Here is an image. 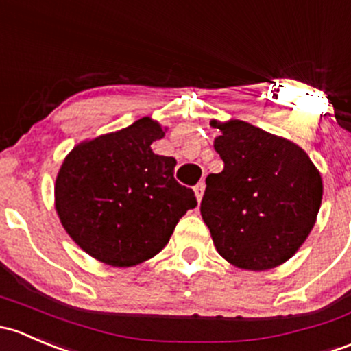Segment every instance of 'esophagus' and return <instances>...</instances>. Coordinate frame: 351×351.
<instances>
[{"label":"esophagus","instance_id":"esophagus-1","mask_svg":"<svg viewBox=\"0 0 351 351\" xmlns=\"http://www.w3.org/2000/svg\"><path fill=\"white\" fill-rule=\"evenodd\" d=\"M194 193H196V197L197 201L202 199V194H204V182H199L194 186Z\"/></svg>","mask_w":351,"mask_h":351}]
</instances>
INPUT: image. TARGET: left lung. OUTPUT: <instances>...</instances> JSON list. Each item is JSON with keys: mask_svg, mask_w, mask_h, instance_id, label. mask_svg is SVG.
<instances>
[{"mask_svg": "<svg viewBox=\"0 0 351 351\" xmlns=\"http://www.w3.org/2000/svg\"><path fill=\"white\" fill-rule=\"evenodd\" d=\"M225 162L206 177L201 215L223 258L248 270L280 265L316 221L323 180L304 150L240 120L216 123Z\"/></svg>", "mask_w": 351, "mask_h": 351, "instance_id": "left-lung-1", "label": "left lung"}]
</instances>
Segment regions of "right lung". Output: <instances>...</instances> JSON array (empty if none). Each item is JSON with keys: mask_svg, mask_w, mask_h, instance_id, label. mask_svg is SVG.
<instances>
[{"mask_svg": "<svg viewBox=\"0 0 351 351\" xmlns=\"http://www.w3.org/2000/svg\"><path fill=\"white\" fill-rule=\"evenodd\" d=\"M164 130L142 118L75 147L56 180V208L72 240L113 267L157 255L187 209L194 191L176 180V158L154 154Z\"/></svg>", "mask_w": 351, "mask_h": 351, "instance_id": "1", "label": "right lung"}]
</instances>
